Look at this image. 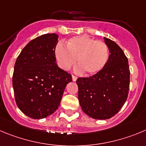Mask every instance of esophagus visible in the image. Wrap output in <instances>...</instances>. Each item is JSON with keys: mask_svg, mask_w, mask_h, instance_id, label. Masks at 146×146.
<instances>
[{"mask_svg": "<svg viewBox=\"0 0 146 146\" xmlns=\"http://www.w3.org/2000/svg\"><path fill=\"white\" fill-rule=\"evenodd\" d=\"M72 80H73V81H76L77 77H76V76H74V75H73V76H72Z\"/></svg>", "mask_w": 146, "mask_h": 146, "instance_id": "obj_1", "label": "esophagus"}]
</instances>
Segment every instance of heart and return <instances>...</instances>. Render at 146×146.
<instances>
[{
  "label": "heart",
  "instance_id": "1",
  "mask_svg": "<svg viewBox=\"0 0 146 146\" xmlns=\"http://www.w3.org/2000/svg\"><path fill=\"white\" fill-rule=\"evenodd\" d=\"M54 54L58 65L68 70L76 63V70H84L86 74L100 72L107 64L109 50L104 42L88 36H76L66 42V47L60 43L55 47Z\"/></svg>",
  "mask_w": 146,
  "mask_h": 146
}]
</instances>
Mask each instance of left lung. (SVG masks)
<instances>
[{"label":"left lung","instance_id":"8db88e82","mask_svg":"<svg viewBox=\"0 0 146 146\" xmlns=\"http://www.w3.org/2000/svg\"><path fill=\"white\" fill-rule=\"evenodd\" d=\"M110 54L104 68L96 74L78 78V100L81 109L90 117L107 119L124 105L130 87L128 60L116 42L104 37Z\"/></svg>","mask_w":146,"mask_h":146}]
</instances>
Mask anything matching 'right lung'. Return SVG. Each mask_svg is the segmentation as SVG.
<instances>
[{
  "label": "right lung",
  "instance_id": "obj_1",
  "mask_svg": "<svg viewBox=\"0 0 146 146\" xmlns=\"http://www.w3.org/2000/svg\"><path fill=\"white\" fill-rule=\"evenodd\" d=\"M56 34L30 41L18 56L13 74L15 99L19 110L32 119H43L58 109L70 73L55 62Z\"/></svg>",
  "mask_w": 146,
  "mask_h": 146
}]
</instances>
